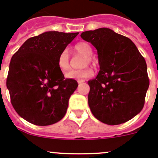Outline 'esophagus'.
Returning <instances> with one entry per match:
<instances>
[{
    "instance_id": "34e87169",
    "label": "esophagus",
    "mask_w": 158,
    "mask_h": 158,
    "mask_svg": "<svg viewBox=\"0 0 158 158\" xmlns=\"http://www.w3.org/2000/svg\"><path fill=\"white\" fill-rule=\"evenodd\" d=\"M85 80H82V79H81V80H78V81H77V83L79 84V85H81V84L84 83V82H85Z\"/></svg>"
}]
</instances>
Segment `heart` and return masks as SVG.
Wrapping results in <instances>:
<instances>
[{"label":"heart","instance_id":"1","mask_svg":"<svg viewBox=\"0 0 158 158\" xmlns=\"http://www.w3.org/2000/svg\"><path fill=\"white\" fill-rule=\"evenodd\" d=\"M74 50L78 54H81L85 56L82 62V65H86L88 63H91L93 62L92 60V54H93V48L90 44L86 42H80L77 43L74 46ZM57 64L59 69L63 73H65L69 69V53L67 50H63L60 53L57 60ZM94 73L93 69L89 67H85L82 69L78 70H73L68 73L66 74L67 77L75 78V79H83V78H88L92 77Z\"/></svg>","mask_w":158,"mask_h":158}]
</instances>
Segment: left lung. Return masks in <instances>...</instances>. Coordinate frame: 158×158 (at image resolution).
<instances>
[{
	"label": "left lung",
	"mask_w": 158,
	"mask_h": 158,
	"mask_svg": "<svg viewBox=\"0 0 158 158\" xmlns=\"http://www.w3.org/2000/svg\"><path fill=\"white\" fill-rule=\"evenodd\" d=\"M81 37L97 50L98 75L88 81L93 115L108 125L127 122L143 108L150 81L146 61L129 38L101 27Z\"/></svg>",
	"instance_id": "8db88e82"
}]
</instances>
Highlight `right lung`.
I'll list each match as a JSON object with an SVG mask.
<instances>
[{"mask_svg": "<svg viewBox=\"0 0 158 158\" xmlns=\"http://www.w3.org/2000/svg\"><path fill=\"white\" fill-rule=\"evenodd\" d=\"M79 34L47 31L24 42L12 57L6 85L18 115L38 126L58 122L78 84L65 79L57 60Z\"/></svg>", "mask_w": 158, "mask_h": 158, "instance_id": "1", "label": "right lung"}]
</instances>
